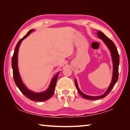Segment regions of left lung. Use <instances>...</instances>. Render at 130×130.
<instances>
[{"mask_svg": "<svg viewBox=\"0 0 130 130\" xmlns=\"http://www.w3.org/2000/svg\"><path fill=\"white\" fill-rule=\"evenodd\" d=\"M98 37H99L100 39H102L103 41V42L106 44L107 46L108 47L109 49L110 50L111 53L112 57V60H113V77L112 79V81L111 84H110L109 87L108 88L107 91L104 94H102V95L99 96H88L86 94H84L82 92H81L80 89H79L77 83V81L75 80V85L76 87V88L77 89L78 92L80 94V95L83 97L84 98L88 100H98L100 99L104 98V97L106 96L108 94L114 87V85H115V84L117 82L119 77V55L118 50L116 49L115 44L113 42V41L111 40L109 38L105 36V35L103 33L102 31H98Z\"/></svg>", "mask_w": 130, "mask_h": 130, "instance_id": "obj_1", "label": "left lung"}]
</instances>
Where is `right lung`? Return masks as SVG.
I'll return each instance as SVG.
<instances>
[{
  "mask_svg": "<svg viewBox=\"0 0 130 130\" xmlns=\"http://www.w3.org/2000/svg\"><path fill=\"white\" fill-rule=\"evenodd\" d=\"M34 30H30L25 36H24L18 42L17 44L15 49L14 52V54L12 57V68L13 70V77L17 86L20 90L21 92L25 95L26 98H28L32 101H36V102H44L50 99L54 94L55 87H56L57 77H58V73H57L55 76L52 79L50 83L49 88L45 92H41V93H34V92L30 91V90L27 89L24 85L22 81L19 73L18 72V53L19 47L20 44L22 42V41L26 38L31 32L33 31Z\"/></svg>",
  "mask_w": 130,
  "mask_h": 130,
  "instance_id": "1",
  "label": "right lung"
}]
</instances>
